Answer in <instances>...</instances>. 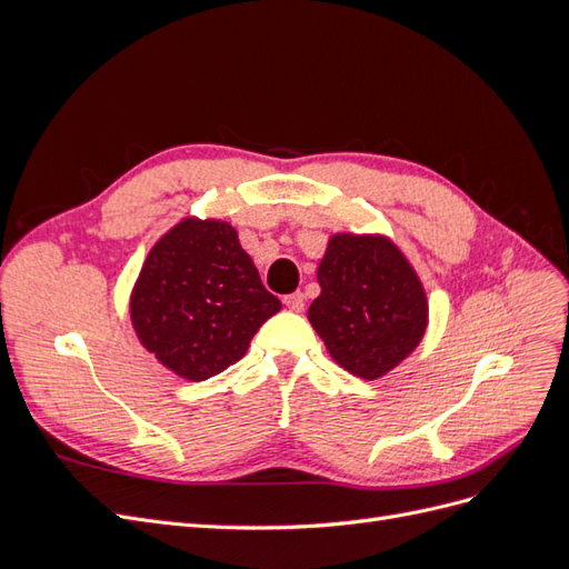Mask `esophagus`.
<instances>
[{
    "mask_svg": "<svg viewBox=\"0 0 569 569\" xmlns=\"http://www.w3.org/2000/svg\"><path fill=\"white\" fill-rule=\"evenodd\" d=\"M284 306L289 308V311H303V306H306V299H303V295H301V291H295V295H287L284 299Z\"/></svg>",
    "mask_w": 569,
    "mask_h": 569,
    "instance_id": "1",
    "label": "esophagus"
}]
</instances>
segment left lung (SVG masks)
Returning a JSON list of instances; mask_svg holds the SVG:
<instances>
[{"mask_svg":"<svg viewBox=\"0 0 569 569\" xmlns=\"http://www.w3.org/2000/svg\"><path fill=\"white\" fill-rule=\"evenodd\" d=\"M308 320L341 368L375 380L418 347L427 299L416 270L385 237L335 234L318 268Z\"/></svg>","mask_w":569,"mask_h":569,"instance_id":"8db88e82","label":"left lung"}]
</instances>
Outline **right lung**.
Masks as SVG:
<instances>
[{
  "instance_id": "right-lung-1",
  "label": "right lung",
  "mask_w": 569,
  "mask_h": 569,
  "mask_svg": "<svg viewBox=\"0 0 569 569\" xmlns=\"http://www.w3.org/2000/svg\"><path fill=\"white\" fill-rule=\"evenodd\" d=\"M278 311L280 299L263 287L228 222L194 218L149 251L130 299L147 351L192 382L237 363Z\"/></svg>"
}]
</instances>
